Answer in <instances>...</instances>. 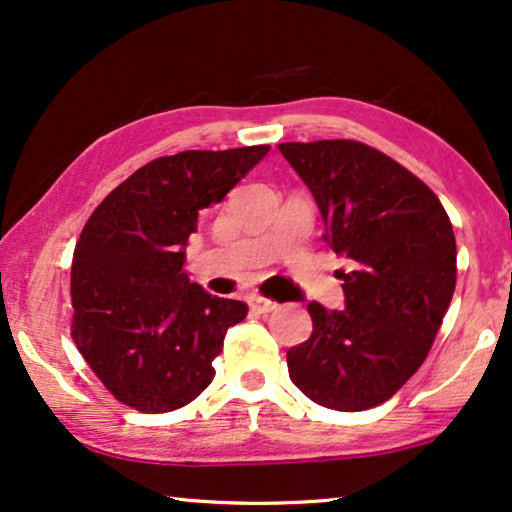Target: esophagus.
<instances>
[{
  "instance_id": "34e87169",
  "label": "esophagus",
  "mask_w": 512,
  "mask_h": 512,
  "mask_svg": "<svg viewBox=\"0 0 512 512\" xmlns=\"http://www.w3.org/2000/svg\"><path fill=\"white\" fill-rule=\"evenodd\" d=\"M250 308H253L255 313H271V311H276L278 304L276 301L264 299V297H250Z\"/></svg>"
}]
</instances>
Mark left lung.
<instances>
[{"label": "left lung", "instance_id": "left-lung-1", "mask_svg": "<svg viewBox=\"0 0 512 512\" xmlns=\"http://www.w3.org/2000/svg\"><path fill=\"white\" fill-rule=\"evenodd\" d=\"M311 190L325 241L348 259L345 306L308 304L313 334L287 350L292 383L325 408L366 410L420 369L457 283V243L434 192L359 141L280 143Z\"/></svg>", "mask_w": 512, "mask_h": 512}]
</instances>
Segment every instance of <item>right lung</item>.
Returning <instances> with one entry per match:
<instances>
[{
	"label": "right lung",
	"instance_id": "right-lung-1",
	"mask_svg": "<svg viewBox=\"0 0 512 512\" xmlns=\"http://www.w3.org/2000/svg\"><path fill=\"white\" fill-rule=\"evenodd\" d=\"M269 146L185 150L134 171L85 222L71 262V336L115 399L169 413L215 376L248 306L190 283L185 248L199 211L220 204Z\"/></svg>",
	"mask_w": 512,
	"mask_h": 512
}]
</instances>
